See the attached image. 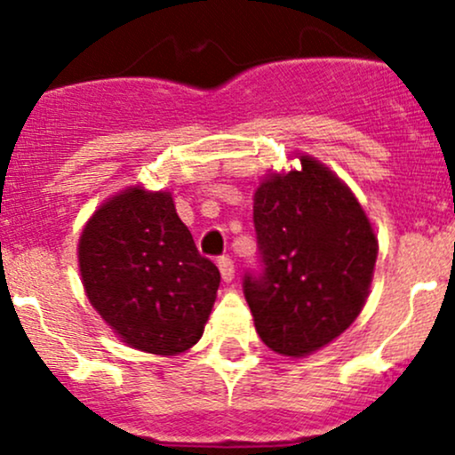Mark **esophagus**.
<instances>
[{"mask_svg": "<svg viewBox=\"0 0 455 455\" xmlns=\"http://www.w3.org/2000/svg\"><path fill=\"white\" fill-rule=\"evenodd\" d=\"M218 268L224 282H233V277H235V264H233L231 257H220Z\"/></svg>", "mask_w": 455, "mask_h": 455, "instance_id": "esophagus-1", "label": "esophagus"}]
</instances>
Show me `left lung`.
<instances>
[{"instance_id": "obj_1", "label": "left lung", "mask_w": 455, "mask_h": 455, "mask_svg": "<svg viewBox=\"0 0 455 455\" xmlns=\"http://www.w3.org/2000/svg\"><path fill=\"white\" fill-rule=\"evenodd\" d=\"M257 261L244 297L270 350L304 356L350 328L376 261L371 224L352 191L316 160L255 191Z\"/></svg>"}]
</instances>
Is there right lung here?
I'll use <instances>...</instances> for the list:
<instances>
[{
  "label": "right lung",
  "instance_id": "add662e5",
  "mask_svg": "<svg viewBox=\"0 0 455 455\" xmlns=\"http://www.w3.org/2000/svg\"><path fill=\"white\" fill-rule=\"evenodd\" d=\"M79 266L87 299L132 347L178 355L198 343L220 270L169 194L134 187L105 202L84 228Z\"/></svg>",
  "mask_w": 455,
  "mask_h": 455
}]
</instances>
